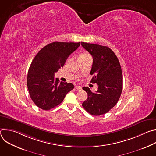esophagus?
Masks as SVG:
<instances>
[{"mask_svg":"<svg viewBox=\"0 0 156 156\" xmlns=\"http://www.w3.org/2000/svg\"><path fill=\"white\" fill-rule=\"evenodd\" d=\"M81 89H82V87L81 86H75V90L76 91H80V90H81Z\"/></svg>","mask_w":156,"mask_h":156,"instance_id":"1","label":"esophagus"}]
</instances>
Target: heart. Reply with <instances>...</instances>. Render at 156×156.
<instances>
[{
	"label": "heart",
	"mask_w": 156,
	"mask_h": 156,
	"mask_svg": "<svg viewBox=\"0 0 156 156\" xmlns=\"http://www.w3.org/2000/svg\"><path fill=\"white\" fill-rule=\"evenodd\" d=\"M90 55L87 54V53H83V54H81L79 55V58H81V57H87V56H90Z\"/></svg>",
	"instance_id": "obj_1"
}]
</instances>
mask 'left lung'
<instances>
[{
	"label": "left lung",
	"instance_id": "1",
	"mask_svg": "<svg viewBox=\"0 0 156 156\" xmlns=\"http://www.w3.org/2000/svg\"><path fill=\"white\" fill-rule=\"evenodd\" d=\"M81 44L93 56L90 74L93 77L91 82L98 86L95 93L88 87H83L87 98L82 105L92 115H101L113 108L121 96L123 87L121 66L117 57L109 48L84 42Z\"/></svg>",
	"mask_w": 156,
	"mask_h": 156
}]
</instances>
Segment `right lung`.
Here are the masks:
<instances>
[{"label":"right lung","mask_w":156,"mask_h":156,"mask_svg":"<svg viewBox=\"0 0 156 156\" xmlns=\"http://www.w3.org/2000/svg\"><path fill=\"white\" fill-rule=\"evenodd\" d=\"M80 46V42H54L42 48L34 58L27 76L30 96L36 106L49 110L60 104L74 88L72 83L59 82L54 74Z\"/></svg>","instance_id":"1"}]
</instances>
